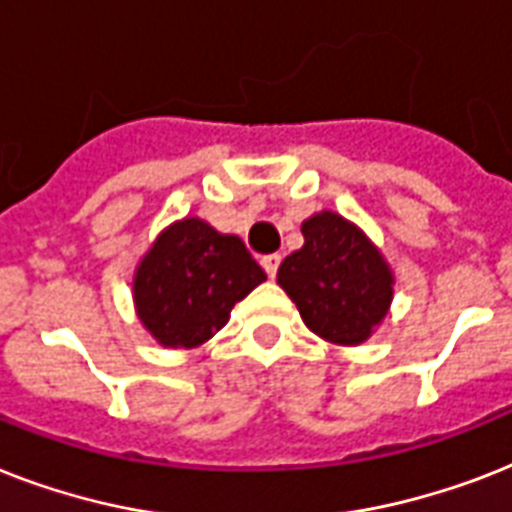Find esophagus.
<instances>
[{
	"mask_svg": "<svg viewBox=\"0 0 512 512\" xmlns=\"http://www.w3.org/2000/svg\"><path fill=\"white\" fill-rule=\"evenodd\" d=\"M260 263H263L265 273H268L270 278H276V270H278V265H281V255H278V252H273V255H265Z\"/></svg>",
	"mask_w": 512,
	"mask_h": 512,
	"instance_id": "obj_1",
	"label": "esophagus"
}]
</instances>
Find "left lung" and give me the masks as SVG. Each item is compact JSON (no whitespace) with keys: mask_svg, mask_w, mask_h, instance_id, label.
<instances>
[{"mask_svg":"<svg viewBox=\"0 0 512 512\" xmlns=\"http://www.w3.org/2000/svg\"><path fill=\"white\" fill-rule=\"evenodd\" d=\"M305 244L278 268L310 331L334 344H360L389 310L392 270L365 234L336 213L302 223Z\"/></svg>","mask_w":512,"mask_h":512,"instance_id":"8db88e82","label":"left lung"}]
</instances>
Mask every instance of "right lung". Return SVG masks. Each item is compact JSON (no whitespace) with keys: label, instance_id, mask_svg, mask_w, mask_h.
<instances>
[{"label":"right lung","instance_id":"right-lung-1","mask_svg":"<svg viewBox=\"0 0 512 512\" xmlns=\"http://www.w3.org/2000/svg\"><path fill=\"white\" fill-rule=\"evenodd\" d=\"M265 281L239 236L184 218L162 231L134 278L139 318L165 347H197L228 323L239 299Z\"/></svg>","mask_w":512,"mask_h":512}]
</instances>
